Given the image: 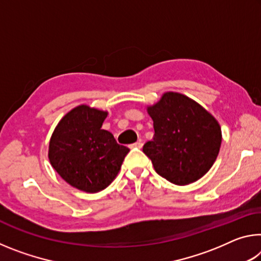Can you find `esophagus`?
I'll list each match as a JSON object with an SVG mask.
<instances>
[{
  "instance_id": "esophagus-1",
  "label": "esophagus",
  "mask_w": 261,
  "mask_h": 261,
  "mask_svg": "<svg viewBox=\"0 0 261 261\" xmlns=\"http://www.w3.org/2000/svg\"><path fill=\"white\" fill-rule=\"evenodd\" d=\"M141 147H143V143H141L140 140L131 145V148H141Z\"/></svg>"
}]
</instances>
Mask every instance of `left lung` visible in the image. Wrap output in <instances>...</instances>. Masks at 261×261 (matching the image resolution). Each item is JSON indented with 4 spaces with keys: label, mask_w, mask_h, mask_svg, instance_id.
Segmentation results:
<instances>
[{
    "label": "left lung",
    "mask_w": 261,
    "mask_h": 261,
    "mask_svg": "<svg viewBox=\"0 0 261 261\" xmlns=\"http://www.w3.org/2000/svg\"><path fill=\"white\" fill-rule=\"evenodd\" d=\"M147 110L155 134L143 152L156 173L176 185L202 177L221 146V129L215 118L193 100L174 92L163 94Z\"/></svg>",
    "instance_id": "left-lung-1"
}]
</instances>
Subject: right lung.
Instances as JSON below:
<instances>
[{"label":"right lung","instance_id":"right-lung-1","mask_svg":"<svg viewBox=\"0 0 261 261\" xmlns=\"http://www.w3.org/2000/svg\"><path fill=\"white\" fill-rule=\"evenodd\" d=\"M107 113L78 106L62 118L49 143V161L65 182L85 192L112 183L130 149L102 130Z\"/></svg>","mask_w":261,"mask_h":261}]
</instances>
